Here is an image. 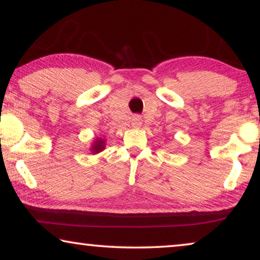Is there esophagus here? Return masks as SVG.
Masks as SVG:
<instances>
[{"instance_id": "34e87169", "label": "esophagus", "mask_w": 260, "mask_h": 260, "mask_svg": "<svg viewBox=\"0 0 260 260\" xmlns=\"http://www.w3.org/2000/svg\"><path fill=\"white\" fill-rule=\"evenodd\" d=\"M141 116H138V115H135L134 117H133V119H131V124H133V125L135 126V127H137V126H140L141 125Z\"/></svg>"}]
</instances>
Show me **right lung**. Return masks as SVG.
<instances>
[{"mask_svg": "<svg viewBox=\"0 0 260 260\" xmlns=\"http://www.w3.org/2000/svg\"><path fill=\"white\" fill-rule=\"evenodd\" d=\"M104 148H105V141L102 140V138H95L93 142V145L91 147V151L93 152V154H98V152L104 150Z\"/></svg>", "mask_w": 260, "mask_h": 260, "instance_id": "right-lung-1", "label": "right lung"}]
</instances>
